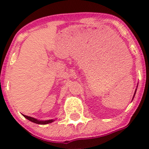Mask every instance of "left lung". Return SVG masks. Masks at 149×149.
<instances>
[{
    "label": "left lung",
    "mask_w": 149,
    "mask_h": 149,
    "mask_svg": "<svg viewBox=\"0 0 149 149\" xmlns=\"http://www.w3.org/2000/svg\"><path fill=\"white\" fill-rule=\"evenodd\" d=\"M136 90H135V93H134V97H133V99H134V95H135V94H136Z\"/></svg>",
    "instance_id": "left-lung-1"
}]
</instances>
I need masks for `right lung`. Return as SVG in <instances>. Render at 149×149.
Instances as JSON below:
<instances>
[{"instance_id":"1","label":"right lung","mask_w":149,"mask_h":149,"mask_svg":"<svg viewBox=\"0 0 149 149\" xmlns=\"http://www.w3.org/2000/svg\"><path fill=\"white\" fill-rule=\"evenodd\" d=\"M23 116L25 117L26 119H28L29 121H30V122H34V123H36V124H39V125H46V124L51 123V122H53L55 121L54 119H49V120H38V119H35V118H33V117L27 116H25V115H23Z\"/></svg>"}]
</instances>
